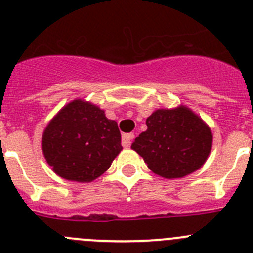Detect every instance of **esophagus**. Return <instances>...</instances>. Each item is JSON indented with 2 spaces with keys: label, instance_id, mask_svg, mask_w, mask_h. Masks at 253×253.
I'll return each instance as SVG.
<instances>
[{
  "label": "esophagus",
  "instance_id": "esophagus-1",
  "mask_svg": "<svg viewBox=\"0 0 253 253\" xmlns=\"http://www.w3.org/2000/svg\"><path fill=\"white\" fill-rule=\"evenodd\" d=\"M135 135L132 132H129V134H123V137H122V144H123L124 147H129L130 144H131V140L134 139Z\"/></svg>",
  "mask_w": 253,
  "mask_h": 253
}]
</instances>
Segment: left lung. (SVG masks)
<instances>
[{"label":"left lung","instance_id":"8db88e82","mask_svg":"<svg viewBox=\"0 0 253 253\" xmlns=\"http://www.w3.org/2000/svg\"><path fill=\"white\" fill-rule=\"evenodd\" d=\"M146 126L131 149L156 174L179 178L206 162L211 149V131L188 108L159 109L146 119Z\"/></svg>","mask_w":253,"mask_h":253}]
</instances>
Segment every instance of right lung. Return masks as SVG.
<instances>
[{"mask_svg": "<svg viewBox=\"0 0 253 253\" xmlns=\"http://www.w3.org/2000/svg\"><path fill=\"white\" fill-rule=\"evenodd\" d=\"M118 124L98 107L71 102L60 111L42 135V152L52 171L69 181L91 182L111 167L121 152Z\"/></svg>", "mask_w": 253, "mask_h": 253, "instance_id": "1", "label": "right lung"}]
</instances>
